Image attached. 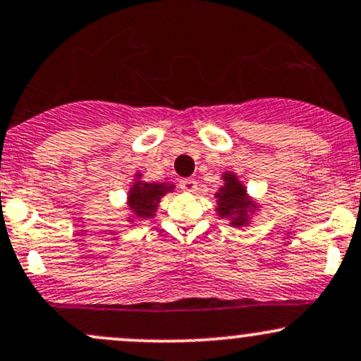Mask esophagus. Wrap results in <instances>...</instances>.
Listing matches in <instances>:
<instances>
[{
  "label": "esophagus",
  "instance_id": "1",
  "mask_svg": "<svg viewBox=\"0 0 361 361\" xmlns=\"http://www.w3.org/2000/svg\"><path fill=\"white\" fill-rule=\"evenodd\" d=\"M180 187L183 192L193 193V192H197V181L193 180V178H185V180H181Z\"/></svg>",
  "mask_w": 361,
  "mask_h": 361
}]
</instances>
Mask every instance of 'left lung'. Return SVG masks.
<instances>
[{"mask_svg": "<svg viewBox=\"0 0 361 361\" xmlns=\"http://www.w3.org/2000/svg\"><path fill=\"white\" fill-rule=\"evenodd\" d=\"M224 185L216 193V212L223 219H229V224L235 228L248 226L250 214L257 211V204L248 197L247 188L241 185L235 173L226 171L223 174Z\"/></svg>", "mask_w": 361, "mask_h": 361, "instance_id": "1", "label": "left lung"}]
</instances>
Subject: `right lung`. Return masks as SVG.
<instances>
[{"label": "right lung", "mask_w": 361, "mask_h": 361, "mask_svg": "<svg viewBox=\"0 0 361 361\" xmlns=\"http://www.w3.org/2000/svg\"><path fill=\"white\" fill-rule=\"evenodd\" d=\"M142 174H135V181L128 192V207L137 219H152L156 216L157 205L168 192H173L174 185L147 183L140 180Z\"/></svg>", "instance_id": "1"}]
</instances>
